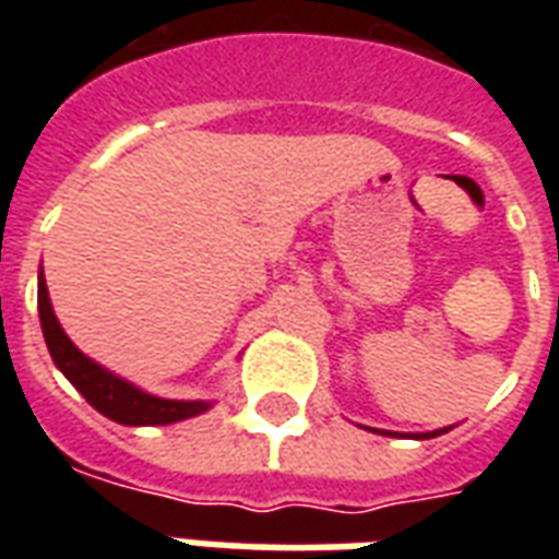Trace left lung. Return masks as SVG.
<instances>
[{
	"mask_svg": "<svg viewBox=\"0 0 559 559\" xmlns=\"http://www.w3.org/2000/svg\"><path fill=\"white\" fill-rule=\"evenodd\" d=\"M449 431V428H443V431H431V433H413V437H416V440H428V437H437V433H445Z\"/></svg>",
	"mask_w": 559,
	"mask_h": 559,
	"instance_id": "1",
	"label": "left lung"
}]
</instances>
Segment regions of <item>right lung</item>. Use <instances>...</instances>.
Segmentation results:
<instances>
[{"mask_svg":"<svg viewBox=\"0 0 559 559\" xmlns=\"http://www.w3.org/2000/svg\"><path fill=\"white\" fill-rule=\"evenodd\" d=\"M38 314H41L47 350L53 356V362L59 365V371L107 419L119 421V425H170V421L191 419L197 413L209 411L206 401H167L146 395L110 371H104L102 365L86 359L59 326L53 308H50L44 275H38Z\"/></svg>","mask_w":559,"mask_h":559,"instance_id":"add662e5","label":"right lung"}]
</instances>
